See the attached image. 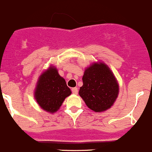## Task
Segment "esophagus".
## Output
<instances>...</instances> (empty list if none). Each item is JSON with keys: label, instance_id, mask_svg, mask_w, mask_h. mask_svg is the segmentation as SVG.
Listing matches in <instances>:
<instances>
[{"label": "esophagus", "instance_id": "34e87169", "mask_svg": "<svg viewBox=\"0 0 152 152\" xmlns=\"http://www.w3.org/2000/svg\"><path fill=\"white\" fill-rule=\"evenodd\" d=\"M72 92L74 94H77L78 93V90L77 87H74V88H72Z\"/></svg>", "mask_w": 152, "mask_h": 152}]
</instances>
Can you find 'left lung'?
Masks as SVG:
<instances>
[{"label": "left lung", "mask_w": 152, "mask_h": 152, "mask_svg": "<svg viewBox=\"0 0 152 152\" xmlns=\"http://www.w3.org/2000/svg\"><path fill=\"white\" fill-rule=\"evenodd\" d=\"M79 94L89 109L107 110L118 97L119 86L110 69L103 63L92 64L85 70Z\"/></svg>", "instance_id": "1"}]
</instances>
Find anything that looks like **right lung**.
<instances>
[{
	"label": "right lung",
	"instance_id": "1",
	"mask_svg": "<svg viewBox=\"0 0 152 152\" xmlns=\"http://www.w3.org/2000/svg\"><path fill=\"white\" fill-rule=\"evenodd\" d=\"M72 91L58 70L51 66L39 77L34 97L39 106L49 112H57Z\"/></svg>",
	"mask_w": 152,
	"mask_h": 152
}]
</instances>
